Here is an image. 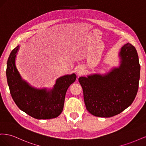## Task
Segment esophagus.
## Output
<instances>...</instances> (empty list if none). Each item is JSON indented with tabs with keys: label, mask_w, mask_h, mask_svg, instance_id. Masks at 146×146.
Returning a JSON list of instances; mask_svg holds the SVG:
<instances>
[{
	"label": "esophagus",
	"mask_w": 146,
	"mask_h": 146,
	"mask_svg": "<svg viewBox=\"0 0 146 146\" xmlns=\"http://www.w3.org/2000/svg\"><path fill=\"white\" fill-rule=\"evenodd\" d=\"M82 72H83V69H82V68L80 67V68H78L77 69V73L78 75L82 74Z\"/></svg>",
	"instance_id": "obj_1"
}]
</instances>
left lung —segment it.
<instances>
[{
	"mask_svg": "<svg viewBox=\"0 0 146 146\" xmlns=\"http://www.w3.org/2000/svg\"><path fill=\"white\" fill-rule=\"evenodd\" d=\"M121 64L105 74L80 77L86 110L91 114L110 117L133 103L138 90L140 65L135 47L127 43L119 52Z\"/></svg>",
	"mask_w": 146,
	"mask_h": 146,
	"instance_id": "8db88e82",
	"label": "left lung"
}]
</instances>
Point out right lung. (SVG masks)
<instances>
[{
  "label": "right lung",
  "mask_w": 146,
  "mask_h": 146,
  "mask_svg": "<svg viewBox=\"0 0 146 146\" xmlns=\"http://www.w3.org/2000/svg\"><path fill=\"white\" fill-rule=\"evenodd\" d=\"M19 46L10 53L6 75L10 94L20 110L35 119H49L58 117L63 111L65 95L69 86L76 80L74 73L58 78L52 90L37 89L22 78L15 60Z\"/></svg>",
  "instance_id": "1"
}]
</instances>
